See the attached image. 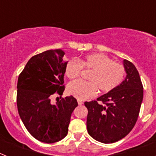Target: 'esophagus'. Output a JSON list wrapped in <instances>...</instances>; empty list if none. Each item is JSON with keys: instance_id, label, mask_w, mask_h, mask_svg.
I'll use <instances>...</instances> for the list:
<instances>
[{"instance_id": "esophagus-1", "label": "esophagus", "mask_w": 156, "mask_h": 156, "mask_svg": "<svg viewBox=\"0 0 156 156\" xmlns=\"http://www.w3.org/2000/svg\"><path fill=\"white\" fill-rule=\"evenodd\" d=\"M77 102H78V105H82L83 104V102L81 100H77Z\"/></svg>"}]
</instances>
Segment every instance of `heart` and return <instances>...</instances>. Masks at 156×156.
I'll return each mask as SVG.
<instances>
[{
	"instance_id": "b5f03b06",
	"label": "heart",
	"mask_w": 156,
	"mask_h": 156,
	"mask_svg": "<svg viewBox=\"0 0 156 156\" xmlns=\"http://www.w3.org/2000/svg\"><path fill=\"white\" fill-rule=\"evenodd\" d=\"M82 68L90 69L89 81L80 80L73 81L67 87V92L78 100H87L96 96L98 89L101 93H107L115 89L124 78L125 68L122 64L112 61L106 55L94 53L83 58L70 60L65 68V74L69 79L80 76Z\"/></svg>"
}]
</instances>
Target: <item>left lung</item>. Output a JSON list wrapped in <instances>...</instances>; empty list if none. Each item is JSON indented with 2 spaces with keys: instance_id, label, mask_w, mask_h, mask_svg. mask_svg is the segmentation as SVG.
<instances>
[{
  "instance_id": "1",
  "label": "left lung",
  "mask_w": 156,
  "mask_h": 156,
  "mask_svg": "<svg viewBox=\"0 0 156 156\" xmlns=\"http://www.w3.org/2000/svg\"><path fill=\"white\" fill-rule=\"evenodd\" d=\"M123 66L126 76L115 89L86 101L87 126L94 139L104 143L116 142L131 131L138 118L143 101V86L134 65L126 59Z\"/></svg>"
}]
</instances>
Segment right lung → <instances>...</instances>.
Returning <instances> with one entry per match:
<instances>
[{
    "label": "right lung",
    "mask_w": 156,
    "mask_h": 156,
    "mask_svg": "<svg viewBox=\"0 0 156 156\" xmlns=\"http://www.w3.org/2000/svg\"><path fill=\"white\" fill-rule=\"evenodd\" d=\"M65 52L48 50L31 58L18 79L17 107L19 116L30 134L41 142L51 144L68 133L73 110L78 105L73 96L51 104L54 94L65 90Z\"/></svg>",
    "instance_id": "1"
}]
</instances>
